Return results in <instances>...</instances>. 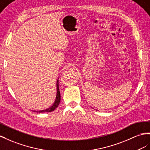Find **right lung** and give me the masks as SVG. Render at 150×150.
<instances>
[{"mask_svg": "<svg viewBox=\"0 0 150 150\" xmlns=\"http://www.w3.org/2000/svg\"><path fill=\"white\" fill-rule=\"evenodd\" d=\"M59 80H57V83H56V87H57V92H56V99L54 100V102L53 103V104H52L51 106L48 108H45L44 110H39V111H36L35 112H38V113H44V112H51L52 111L54 110L57 106H58L59 102L61 100V95H60V92L59 90Z\"/></svg>", "mask_w": 150, "mask_h": 150, "instance_id": "obj_1", "label": "right lung"}]
</instances>
